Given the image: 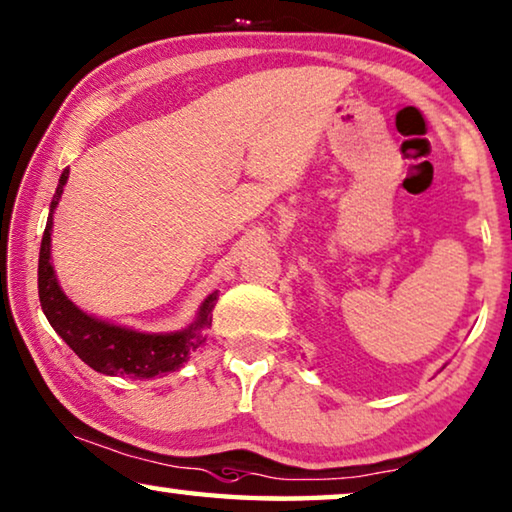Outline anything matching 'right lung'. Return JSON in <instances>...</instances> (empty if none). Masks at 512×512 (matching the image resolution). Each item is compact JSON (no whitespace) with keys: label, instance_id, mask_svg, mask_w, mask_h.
<instances>
[{"label":"right lung","instance_id":"right-lung-1","mask_svg":"<svg viewBox=\"0 0 512 512\" xmlns=\"http://www.w3.org/2000/svg\"><path fill=\"white\" fill-rule=\"evenodd\" d=\"M66 180H69V168H64L59 177L39 251V298L48 323L71 346V351L99 374L157 379V376L177 372L191 358V353L205 344L219 293L214 291L207 295L194 321L187 328L173 332H140L127 325L103 321L73 305L59 286L53 256H50L53 214L64 194Z\"/></svg>","mask_w":512,"mask_h":512}]
</instances>
